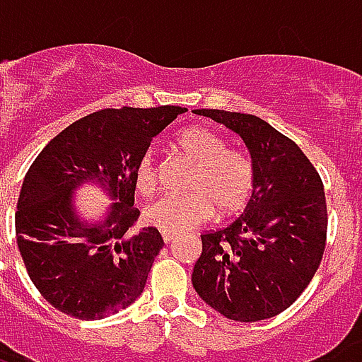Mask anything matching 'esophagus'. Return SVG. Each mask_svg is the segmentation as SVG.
I'll return each instance as SVG.
<instances>
[{
    "label": "esophagus",
    "mask_w": 362,
    "mask_h": 362,
    "mask_svg": "<svg viewBox=\"0 0 362 362\" xmlns=\"http://www.w3.org/2000/svg\"><path fill=\"white\" fill-rule=\"evenodd\" d=\"M163 242L165 243H170L174 240V238H176V234H174V232H163Z\"/></svg>",
    "instance_id": "1"
}]
</instances>
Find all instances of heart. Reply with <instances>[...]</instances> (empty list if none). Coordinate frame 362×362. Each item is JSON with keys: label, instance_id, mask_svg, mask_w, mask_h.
Wrapping results in <instances>:
<instances>
[{"label": "heart", "instance_id": "1", "mask_svg": "<svg viewBox=\"0 0 362 362\" xmlns=\"http://www.w3.org/2000/svg\"><path fill=\"white\" fill-rule=\"evenodd\" d=\"M178 146L195 167L182 195H163L144 209L147 224L163 232H184L216 215L230 216L245 207L255 186L253 159L242 149H230L221 134L205 127L186 128ZM134 182L141 195L157 189L155 153L147 149L136 163Z\"/></svg>", "mask_w": 362, "mask_h": 362}]
</instances>
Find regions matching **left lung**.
I'll use <instances>...</instances> for the list:
<instances>
[{
  "label": "left lung",
  "mask_w": 362,
  "mask_h": 362,
  "mask_svg": "<svg viewBox=\"0 0 362 362\" xmlns=\"http://www.w3.org/2000/svg\"><path fill=\"white\" fill-rule=\"evenodd\" d=\"M245 141L255 186L226 228L202 234L195 291L230 320L259 322L290 307L322 261L328 230L320 174L296 141L255 115L195 109Z\"/></svg>",
  "instance_id": "obj_1"
}]
</instances>
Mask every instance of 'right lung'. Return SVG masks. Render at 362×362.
Segmentation results:
<instances>
[{
    "mask_svg": "<svg viewBox=\"0 0 362 362\" xmlns=\"http://www.w3.org/2000/svg\"><path fill=\"white\" fill-rule=\"evenodd\" d=\"M182 113L174 105L101 109L72 122L34 159L15 232L28 276L55 309L99 320L140 297L165 242L153 226L136 228L134 170L155 136ZM88 180L117 199L103 223H82L71 209V192Z\"/></svg>",
    "mask_w": 362,
    "mask_h": 362,
    "instance_id": "1",
    "label": "right lung"
}]
</instances>
